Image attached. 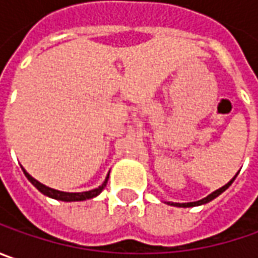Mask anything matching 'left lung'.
Returning a JSON list of instances; mask_svg holds the SVG:
<instances>
[{"label":"left lung","instance_id":"8db88e82","mask_svg":"<svg viewBox=\"0 0 258 258\" xmlns=\"http://www.w3.org/2000/svg\"><path fill=\"white\" fill-rule=\"evenodd\" d=\"M235 176H237V175H235ZM235 176H234V178H233V179H231V181H230V182L225 183L224 186H221L220 189L214 191L213 194H210L208 197H205V198H203V200H200V201H195V203H185V204H179V203H176V204L168 203V204H171V205H175V207H185V208H186V207H195V205H203V204L210 203L211 200H214V198H217V197H218L220 194L224 192V191H225V189H227V188H228V186H230V185L233 183V181H234V179H235Z\"/></svg>","mask_w":258,"mask_h":258}]
</instances>
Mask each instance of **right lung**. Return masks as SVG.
I'll return each mask as SVG.
<instances>
[{"mask_svg": "<svg viewBox=\"0 0 258 258\" xmlns=\"http://www.w3.org/2000/svg\"><path fill=\"white\" fill-rule=\"evenodd\" d=\"M23 171H24V169H23ZM24 175L27 176V179L33 183L40 192H43L44 195H47V197H50V198L60 200V201H83V200H90V198H93V197L99 195V194L103 191L104 186H106V183H107V179H109V175H107V176H106V179H104V182L102 183L99 188L92 189V191H87V192H63V191H57V189H53V188H48V186H45V185H43V183H40L38 181H35L34 178H33L31 175H28L25 171H24Z\"/></svg>", "mask_w": 258, "mask_h": 258, "instance_id": "add662e5", "label": "right lung"}]
</instances>
